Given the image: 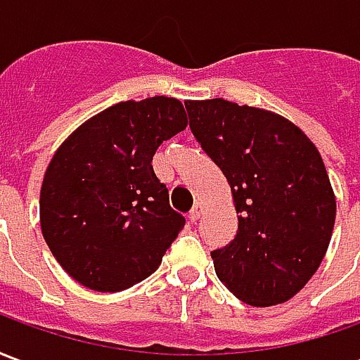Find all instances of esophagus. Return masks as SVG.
Returning <instances> with one entry per match:
<instances>
[{
  "instance_id": "esophagus-1",
  "label": "esophagus",
  "mask_w": 360,
  "mask_h": 360,
  "mask_svg": "<svg viewBox=\"0 0 360 360\" xmlns=\"http://www.w3.org/2000/svg\"><path fill=\"white\" fill-rule=\"evenodd\" d=\"M200 214H202V204L196 202L195 206H193V210L188 212V219H191V221H196V219L200 218Z\"/></svg>"
}]
</instances>
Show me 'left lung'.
<instances>
[{
    "mask_svg": "<svg viewBox=\"0 0 360 360\" xmlns=\"http://www.w3.org/2000/svg\"><path fill=\"white\" fill-rule=\"evenodd\" d=\"M200 148L231 185L239 227L216 276L252 307L289 301L324 258L335 198L316 146L291 121L224 98L185 102Z\"/></svg>",
    "mask_w": 360,
    "mask_h": 360,
    "instance_id": "obj_1",
    "label": "left lung"
}]
</instances>
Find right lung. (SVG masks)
Instances as JSON below:
<instances>
[{"mask_svg":"<svg viewBox=\"0 0 360 360\" xmlns=\"http://www.w3.org/2000/svg\"><path fill=\"white\" fill-rule=\"evenodd\" d=\"M187 127L175 98L119 102L82 123L51 158L40 226L51 255L81 285L115 293L158 270L185 226L152 158Z\"/></svg>","mask_w":360,"mask_h":360,"instance_id":"1","label":"right lung"}]
</instances>
